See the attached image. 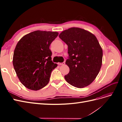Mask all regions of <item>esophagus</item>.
I'll list each match as a JSON object with an SVG mask.
<instances>
[{"mask_svg":"<svg viewBox=\"0 0 122 122\" xmlns=\"http://www.w3.org/2000/svg\"><path fill=\"white\" fill-rule=\"evenodd\" d=\"M65 62H58V65H65Z\"/></svg>","mask_w":122,"mask_h":122,"instance_id":"esophagus-1","label":"esophagus"}]
</instances>
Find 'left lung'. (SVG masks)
Returning a JSON list of instances; mask_svg holds the SVG:
<instances>
[{"label":"left lung","instance_id":"1","mask_svg":"<svg viewBox=\"0 0 122 122\" xmlns=\"http://www.w3.org/2000/svg\"><path fill=\"white\" fill-rule=\"evenodd\" d=\"M59 37L68 46L70 69L65 76L67 82L78 88L86 87L96 78L100 70L103 51L95 36L83 29L72 27L61 32Z\"/></svg>","mask_w":122,"mask_h":122}]
</instances>
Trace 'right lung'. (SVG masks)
Segmentation results:
<instances>
[{
    "mask_svg": "<svg viewBox=\"0 0 122 122\" xmlns=\"http://www.w3.org/2000/svg\"><path fill=\"white\" fill-rule=\"evenodd\" d=\"M58 33L36 30L22 38L15 49L13 64L20 82L29 90L37 91L48 83L57 65L51 61L49 46Z\"/></svg>",
    "mask_w": 122,
    "mask_h": 122,
    "instance_id": "1",
    "label": "right lung"
}]
</instances>
